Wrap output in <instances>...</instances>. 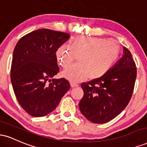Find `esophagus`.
Listing matches in <instances>:
<instances>
[{"mask_svg": "<svg viewBox=\"0 0 147 147\" xmlns=\"http://www.w3.org/2000/svg\"><path fill=\"white\" fill-rule=\"evenodd\" d=\"M70 85H71V87H72V88L77 87L79 86L78 84H77V83H75V82H71V83H70Z\"/></svg>", "mask_w": 147, "mask_h": 147, "instance_id": "1", "label": "esophagus"}]
</instances>
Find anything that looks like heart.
<instances>
[{"mask_svg":"<svg viewBox=\"0 0 147 147\" xmlns=\"http://www.w3.org/2000/svg\"><path fill=\"white\" fill-rule=\"evenodd\" d=\"M72 49L77 63L62 72L65 78L78 82L87 77L99 79L106 75L117 62L121 54V46L113 40L90 36H77L71 45H61L57 49L56 58L63 68H68L74 60Z\"/></svg>","mask_w":147,"mask_h":147,"instance_id":"heart-1","label":"heart"}]
</instances>
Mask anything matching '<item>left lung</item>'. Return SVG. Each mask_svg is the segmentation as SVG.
<instances>
[{"label":"left lung","instance_id":"obj_1","mask_svg":"<svg viewBox=\"0 0 147 147\" xmlns=\"http://www.w3.org/2000/svg\"><path fill=\"white\" fill-rule=\"evenodd\" d=\"M136 77V63L131 52L124 47V55L108 73L81 84L84 93L79 104L81 113L97 124L114 119L131 100Z\"/></svg>","mask_w":147,"mask_h":147}]
</instances>
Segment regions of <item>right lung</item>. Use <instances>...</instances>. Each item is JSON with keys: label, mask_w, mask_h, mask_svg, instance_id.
I'll use <instances>...</instances> for the list:
<instances>
[{"label": "right lung", "mask_w": 147, "mask_h": 147, "mask_svg": "<svg viewBox=\"0 0 147 147\" xmlns=\"http://www.w3.org/2000/svg\"><path fill=\"white\" fill-rule=\"evenodd\" d=\"M70 34L37 30L21 37L14 50L11 82L18 102L33 117L53 111L70 88L65 78L52 79L59 71L56 52Z\"/></svg>", "instance_id": "1"}]
</instances>
